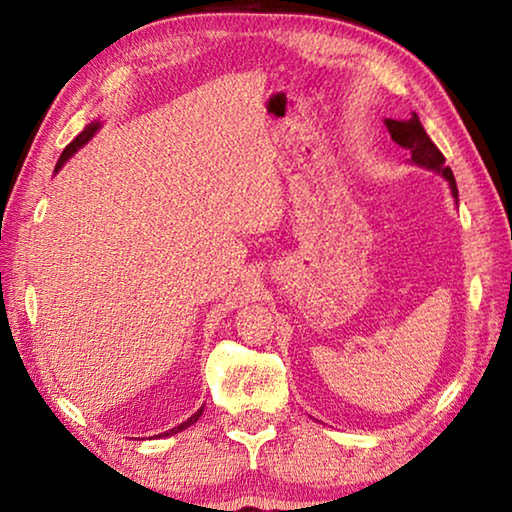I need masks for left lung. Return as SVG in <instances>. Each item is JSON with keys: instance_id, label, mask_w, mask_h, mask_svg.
<instances>
[{"instance_id": "8db88e82", "label": "left lung", "mask_w": 512, "mask_h": 512, "mask_svg": "<svg viewBox=\"0 0 512 512\" xmlns=\"http://www.w3.org/2000/svg\"><path fill=\"white\" fill-rule=\"evenodd\" d=\"M386 128L388 133H391L395 144H400L402 149L411 151V160L418 164V167L443 173V178L447 180L449 187H452V196L458 203V187H456L454 173L445 164V155L438 151V146L429 140L427 133H424L420 117L413 112L411 119H404V121L386 119Z\"/></svg>"}]
</instances>
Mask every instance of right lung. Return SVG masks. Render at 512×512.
<instances>
[{
  "mask_svg": "<svg viewBox=\"0 0 512 512\" xmlns=\"http://www.w3.org/2000/svg\"><path fill=\"white\" fill-rule=\"evenodd\" d=\"M97 131H99V124H90V126H85V131H83L79 137H76V140H74L72 144H67V149H65L63 153H60V158H58V162H56V171H58L60 167H63V164H65L69 158H72V155H74L76 151H79L81 146H83L85 142H88L90 137H92L94 133H97ZM201 413H203V406H201V409H198V411H196V413L192 415V418H189L187 422L178 424V427H173V429H169V431L160 433V436H173V433H178V431H183V429H187V427H192V424H194L198 418H201Z\"/></svg>",
  "mask_w": 512,
  "mask_h": 512,
  "instance_id": "right-lung-1",
  "label": "right lung"
}]
</instances>
